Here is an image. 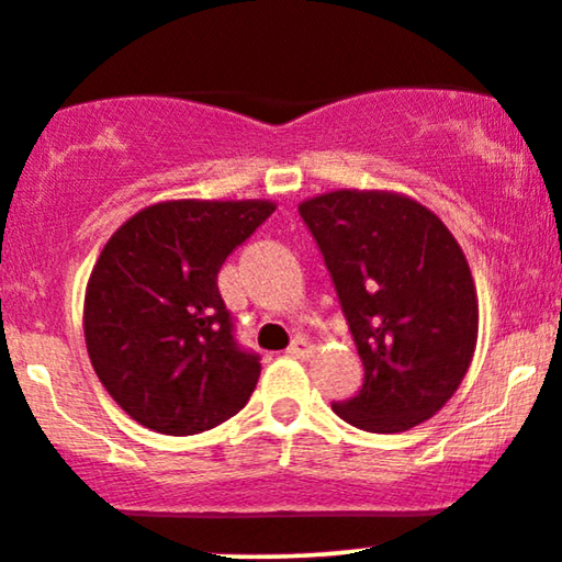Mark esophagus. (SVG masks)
<instances>
[{
	"instance_id": "34e87169",
	"label": "esophagus",
	"mask_w": 562,
	"mask_h": 562,
	"mask_svg": "<svg viewBox=\"0 0 562 562\" xmlns=\"http://www.w3.org/2000/svg\"><path fill=\"white\" fill-rule=\"evenodd\" d=\"M288 353L295 356V358H308L311 353H314V346H311L306 337H295V340L290 342Z\"/></svg>"
}]
</instances>
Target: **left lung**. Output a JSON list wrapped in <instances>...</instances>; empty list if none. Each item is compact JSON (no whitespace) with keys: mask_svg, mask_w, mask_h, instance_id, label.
I'll return each mask as SVG.
<instances>
[{"mask_svg":"<svg viewBox=\"0 0 562 562\" xmlns=\"http://www.w3.org/2000/svg\"><path fill=\"white\" fill-rule=\"evenodd\" d=\"M299 212L363 361L361 390L333 411L376 435L427 422L463 382L476 348V288L458 240L397 193L335 191Z\"/></svg>","mask_w":562,"mask_h":562,"instance_id":"8db88e82","label":"left lung"}]
</instances>
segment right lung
<instances>
[{"label":"right lung","instance_id":"right-lung-1","mask_svg":"<svg viewBox=\"0 0 562 562\" xmlns=\"http://www.w3.org/2000/svg\"><path fill=\"white\" fill-rule=\"evenodd\" d=\"M269 201H165L125 222L86 288L91 367L127 416L159 435L214 429L248 403L261 358L235 340L222 263Z\"/></svg>","mask_w":562,"mask_h":562}]
</instances>
